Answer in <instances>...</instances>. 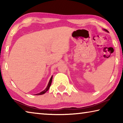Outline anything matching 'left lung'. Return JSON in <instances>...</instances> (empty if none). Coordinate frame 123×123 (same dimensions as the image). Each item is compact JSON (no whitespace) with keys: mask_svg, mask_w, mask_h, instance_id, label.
I'll use <instances>...</instances> for the list:
<instances>
[{"mask_svg":"<svg viewBox=\"0 0 123 123\" xmlns=\"http://www.w3.org/2000/svg\"><path fill=\"white\" fill-rule=\"evenodd\" d=\"M104 30L106 31H107V32H109V31H107V30H106V29H104Z\"/></svg>","mask_w":123,"mask_h":123,"instance_id":"left-lung-1","label":"left lung"}]
</instances>
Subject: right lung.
I'll use <instances>...</instances> for the list:
<instances>
[{
    "instance_id": "obj_1",
    "label": "right lung",
    "mask_w": 123,
    "mask_h": 123,
    "mask_svg": "<svg viewBox=\"0 0 123 123\" xmlns=\"http://www.w3.org/2000/svg\"><path fill=\"white\" fill-rule=\"evenodd\" d=\"M52 79H53V76H52L51 77L50 79L49 82V83H48V86H47V87H46V88H45L44 91H43L42 92H41L39 93H37V94H36V95H42V94H44L45 93H46L48 91V89H49L50 87V85H51V82H52Z\"/></svg>"
}]
</instances>
